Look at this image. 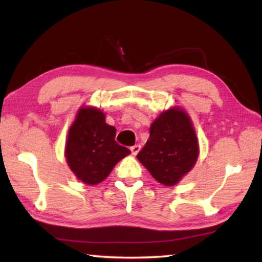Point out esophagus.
Returning a JSON list of instances; mask_svg holds the SVG:
<instances>
[{"instance_id":"esophagus-1","label":"esophagus","mask_w":262,"mask_h":262,"mask_svg":"<svg viewBox=\"0 0 262 262\" xmlns=\"http://www.w3.org/2000/svg\"><path fill=\"white\" fill-rule=\"evenodd\" d=\"M130 150H132V154L134 155V156H135V155L139 154V151L141 150V145H140V144H135V145H133V147L130 148Z\"/></svg>"}]
</instances>
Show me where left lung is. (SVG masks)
I'll list each match as a JSON object with an SVG mask.
<instances>
[{
    "instance_id": "8db88e82",
    "label": "left lung",
    "mask_w": 262,
    "mask_h": 262,
    "mask_svg": "<svg viewBox=\"0 0 262 262\" xmlns=\"http://www.w3.org/2000/svg\"><path fill=\"white\" fill-rule=\"evenodd\" d=\"M198 155V137L188 115L171 108L152 122L149 140L137 159L158 183L173 186L192 170Z\"/></svg>"
}]
</instances>
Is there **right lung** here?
Segmentation results:
<instances>
[{
  "label": "right lung",
  "instance_id": "add662e5",
  "mask_svg": "<svg viewBox=\"0 0 262 262\" xmlns=\"http://www.w3.org/2000/svg\"><path fill=\"white\" fill-rule=\"evenodd\" d=\"M117 129L105 122L98 108H81L70 127L66 158L79 180L88 185L103 181L115 164L130 154V150L115 141Z\"/></svg>",
  "mask_w": 262,
  "mask_h": 262
}]
</instances>
